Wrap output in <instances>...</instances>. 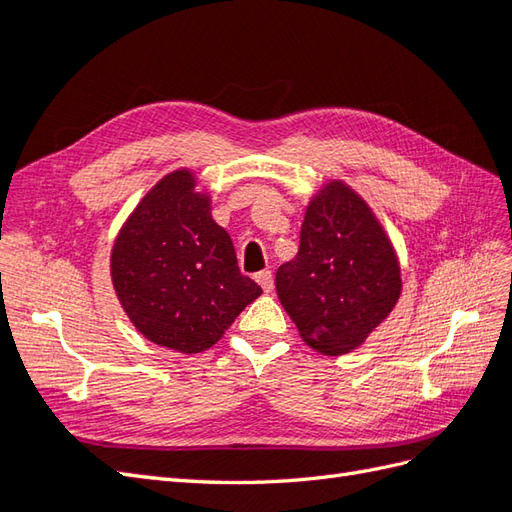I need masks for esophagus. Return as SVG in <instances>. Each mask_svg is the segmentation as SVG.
Instances as JSON below:
<instances>
[{
  "label": "esophagus",
  "instance_id": "esophagus-1",
  "mask_svg": "<svg viewBox=\"0 0 512 512\" xmlns=\"http://www.w3.org/2000/svg\"><path fill=\"white\" fill-rule=\"evenodd\" d=\"M255 279L264 292H272V288H275V277H272L270 270H261L259 275H255Z\"/></svg>",
  "mask_w": 512,
  "mask_h": 512
}]
</instances>
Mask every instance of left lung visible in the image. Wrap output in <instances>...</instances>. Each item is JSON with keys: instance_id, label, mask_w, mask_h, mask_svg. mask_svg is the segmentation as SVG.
Returning a JSON list of instances; mask_svg holds the SVG:
<instances>
[{"instance_id": "1", "label": "left lung", "mask_w": 512, "mask_h": 512, "mask_svg": "<svg viewBox=\"0 0 512 512\" xmlns=\"http://www.w3.org/2000/svg\"><path fill=\"white\" fill-rule=\"evenodd\" d=\"M279 301L320 353L358 347L401 294L399 261L366 202L329 183L307 207L301 246L277 270Z\"/></svg>"}]
</instances>
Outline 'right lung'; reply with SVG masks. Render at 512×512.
I'll return each instance as SVG.
<instances>
[{
  "label": "right lung",
  "instance_id": "add662e5",
  "mask_svg": "<svg viewBox=\"0 0 512 512\" xmlns=\"http://www.w3.org/2000/svg\"><path fill=\"white\" fill-rule=\"evenodd\" d=\"M111 275L141 334L181 353L213 347L261 294L187 170L165 176L139 202L115 240Z\"/></svg>",
  "mask_w": 512,
  "mask_h": 512
}]
</instances>
